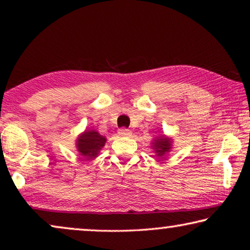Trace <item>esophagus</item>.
I'll return each instance as SVG.
<instances>
[{
	"mask_svg": "<svg viewBox=\"0 0 250 250\" xmlns=\"http://www.w3.org/2000/svg\"><path fill=\"white\" fill-rule=\"evenodd\" d=\"M118 134L121 135V137H129V135H131V131L129 129L121 128L118 130Z\"/></svg>",
	"mask_w": 250,
	"mask_h": 250,
	"instance_id": "esophagus-1",
	"label": "esophagus"
}]
</instances>
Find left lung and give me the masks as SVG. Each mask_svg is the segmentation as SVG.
<instances>
[{
    "mask_svg": "<svg viewBox=\"0 0 250 250\" xmlns=\"http://www.w3.org/2000/svg\"><path fill=\"white\" fill-rule=\"evenodd\" d=\"M151 147L154 150L156 155L163 158V156H166V154H167L171 151L172 139L166 137V135H161V137L154 139Z\"/></svg>",
    "mask_w": 250,
    "mask_h": 250,
    "instance_id": "1",
    "label": "left lung"
}]
</instances>
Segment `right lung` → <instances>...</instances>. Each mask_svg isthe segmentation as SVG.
Masks as SVG:
<instances>
[{
	"label": "right lung",
	"instance_id": "right-lung-1",
	"mask_svg": "<svg viewBox=\"0 0 250 250\" xmlns=\"http://www.w3.org/2000/svg\"><path fill=\"white\" fill-rule=\"evenodd\" d=\"M107 141L104 135H101L96 130H84L83 132L77 138L76 147L79 154L87 160H92L97 158V155L104 146Z\"/></svg>",
	"mask_w": 250,
	"mask_h": 250
}]
</instances>
